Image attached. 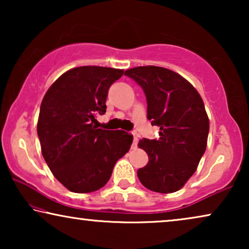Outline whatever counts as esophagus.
<instances>
[{
    "instance_id": "1",
    "label": "esophagus",
    "mask_w": 249,
    "mask_h": 249,
    "mask_svg": "<svg viewBox=\"0 0 249 249\" xmlns=\"http://www.w3.org/2000/svg\"><path fill=\"white\" fill-rule=\"evenodd\" d=\"M132 136H134V141H132V148H136L137 147V144H138V136L137 134H132Z\"/></svg>"
}]
</instances>
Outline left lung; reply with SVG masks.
<instances>
[{"instance_id": "left-lung-1", "label": "left lung", "mask_w": 249, "mask_h": 249, "mask_svg": "<svg viewBox=\"0 0 249 249\" xmlns=\"http://www.w3.org/2000/svg\"><path fill=\"white\" fill-rule=\"evenodd\" d=\"M124 74L142 88L147 119L160 128L158 139L138 142L148 155L138 179L152 192L175 193L195 173L205 153L210 121L202 97L189 81L165 68L136 67Z\"/></svg>"}]
</instances>
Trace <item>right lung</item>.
<instances>
[{
	"mask_svg": "<svg viewBox=\"0 0 249 249\" xmlns=\"http://www.w3.org/2000/svg\"><path fill=\"white\" fill-rule=\"evenodd\" d=\"M124 71L85 66L54 81L40 104L37 135L53 176L72 193L107 185L114 164L129 151L132 135L94 125L107 111L108 88Z\"/></svg>",
	"mask_w": 249,
	"mask_h": 249,
	"instance_id": "right-lung-1",
	"label": "right lung"
}]
</instances>
